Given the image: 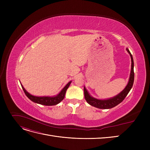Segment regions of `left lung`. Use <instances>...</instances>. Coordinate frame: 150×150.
I'll return each instance as SVG.
<instances>
[{"instance_id": "8db88e82", "label": "left lung", "mask_w": 150, "mask_h": 150, "mask_svg": "<svg viewBox=\"0 0 150 150\" xmlns=\"http://www.w3.org/2000/svg\"><path fill=\"white\" fill-rule=\"evenodd\" d=\"M127 51L129 52L131 59V74L129 79L128 84H127L126 88L124 89L122 92H121L118 95H117L115 97L106 99V100H100V99H95L91 97L88 93L87 90L84 87V98L86 101L89 103L90 105H91L94 107H96L99 109H110L113 107L117 106L124 100L126 96L128 95L129 91L131 90V88L133 85L134 83V62L133 56L131 55V52L128 50V49H126Z\"/></svg>"}]
</instances>
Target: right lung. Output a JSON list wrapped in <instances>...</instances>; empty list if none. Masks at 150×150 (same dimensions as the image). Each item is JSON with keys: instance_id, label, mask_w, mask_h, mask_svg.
Here are the masks:
<instances>
[{"instance_id": "right-lung-1", "label": "right lung", "mask_w": 150, "mask_h": 150, "mask_svg": "<svg viewBox=\"0 0 150 150\" xmlns=\"http://www.w3.org/2000/svg\"><path fill=\"white\" fill-rule=\"evenodd\" d=\"M71 83V81H70L69 83H68V84L65 86V87L62 89V90L60 92V93L58 95H57L56 96L54 97H38V96H33V95L30 94L28 92L26 91V90L24 88L22 85H21L22 89H23V91L25 95L27 96L29 99L32 101H33L34 103H38L40 104H42V105L45 106H53V105H56V104H57L58 103H59L64 98L65 96V94L67 88H69V86Z\"/></svg>"}]
</instances>
